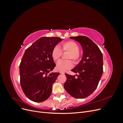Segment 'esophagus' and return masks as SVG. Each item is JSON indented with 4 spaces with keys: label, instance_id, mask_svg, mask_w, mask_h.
<instances>
[{
    "label": "esophagus",
    "instance_id": "1",
    "mask_svg": "<svg viewBox=\"0 0 123 123\" xmlns=\"http://www.w3.org/2000/svg\"><path fill=\"white\" fill-rule=\"evenodd\" d=\"M59 73H60L61 74H65V72H63V71H60V72H59Z\"/></svg>",
    "mask_w": 123,
    "mask_h": 123
}]
</instances>
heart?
<instances>
[{
    "mask_svg": "<svg viewBox=\"0 0 123 123\" xmlns=\"http://www.w3.org/2000/svg\"><path fill=\"white\" fill-rule=\"evenodd\" d=\"M61 49L58 46L54 47L52 51V57L55 61H57L60 58L62 52H68L69 54L67 58L68 59H72L74 62H77L80 57V53L79 51V46L73 41H68V42L62 43L61 46ZM73 66L72 61L70 60L63 61L59 60L56 63V69L60 71H65L71 68Z\"/></svg>",
    "mask_w": 123,
    "mask_h": 123,
    "instance_id": "1",
    "label": "heart"
}]
</instances>
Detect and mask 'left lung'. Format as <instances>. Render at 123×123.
Instances as JSON below:
<instances>
[{"label":"left lung","instance_id":"left-lung-1","mask_svg":"<svg viewBox=\"0 0 123 123\" xmlns=\"http://www.w3.org/2000/svg\"><path fill=\"white\" fill-rule=\"evenodd\" d=\"M70 38L79 43L83 49L81 61L72 72L75 75L65 74L67 80L64 88L72 97L84 98L91 95L97 88L103 72V54L98 46L88 37L79 36Z\"/></svg>","mask_w":123,"mask_h":123}]
</instances>
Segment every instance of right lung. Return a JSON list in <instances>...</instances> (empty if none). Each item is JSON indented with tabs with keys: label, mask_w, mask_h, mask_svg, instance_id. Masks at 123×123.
<instances>
[{
	"label": "right lung",
	"mask_w": 123,
	"mask_h": 123,
	"mask_svg": "<svg viewBox=\"0 0 123 123\" xmlns=\"http://www.w3.org/2000/svg\"><path fill=\"white\" fill-rule=\"evenodd\" d=\"M62 39L43 37L25 50L19 66L20 85L27 97L39 103L47 99L59 73L52 72L56 65L52 51Z\"/></svg>",
	"instance_id": "right-lung-1"
}]
</instances>
